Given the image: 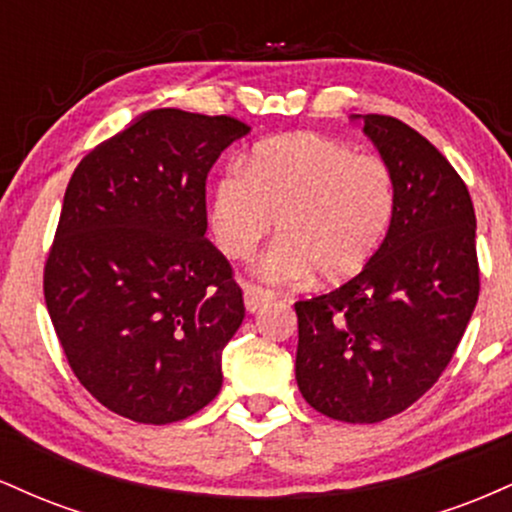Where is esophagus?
Segmentation results:
<instances>
[{
  "label": "esophagus",
  "instance_id": "esophagus-1",
  "mask_svg": "<svg viewBox=\"0 0 512 512\" xmlns=\"http://www.w3.org/2000/svg\"><path fill=\"white\" fill-rule=\"evenodd\" d=\"M243 296H245V308L250 313H257L264 303H269L274 298V293L269 289H262L257 284H243Z\"/></svg>",
  "mask_w": 512,
  "mask_h": 512
}]
</instances>
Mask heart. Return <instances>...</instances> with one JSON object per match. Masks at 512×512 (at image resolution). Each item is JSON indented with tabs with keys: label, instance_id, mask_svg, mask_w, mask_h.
<instances>
[{
	"label": "heart",
	"instance_id": "b5f03b06",
	"mask_svg": "<svg viewBox=\"0 0 512 512\" xmlns=\"http://www.w3.org/2000/svg\"><path fill=\"white\" fill-rule=\"evenodd\" d=\"M397 209L390 163L337 139L293 134L264 142L214 185L209 223L228 257L243 260L272 233L257 269L291 284L310 272L344 281L380 248Z\"/></svg>",
	"mask_w": 512,
	"mask_h": 512
}]
</instances>
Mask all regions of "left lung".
<instances>
[{
	"instance_id": "1",
	"label": "left lung",
	"mask_w": 512,
	"mask_h": 512,
	"mask_svg": "<svg viewBox=\"0 0 512 512\" xmlns=\"http://www.w3.org/2000/svg\"><path fill=\"white\" fill-rule=\"evenodd\" d=\"M363 132L395 173V219L354 279L296 303L298 390L346 424H378L426 395L479 298L477 216L464 180L397 117L363 115Z\"/></svg>"
}]
</instances>
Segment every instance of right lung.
Wrapping results in <instances>:
<instances>
[{"mask_svg": "<svg viewBox=\"0 0 512 512\" xmlns=\"http://www.w3.org/2000/svg\"><path fill=\"white\" fill-rule=\"evenodd\" d=\"M250 127L158 108L81 158L43 276L79 383L137 424H173L219 395L243 291L207 233V175Z\"/></svg>", "mask_w": 512, "mask_h": 512, "instance_id": "1", "label": "right lung"}]
</instances>
